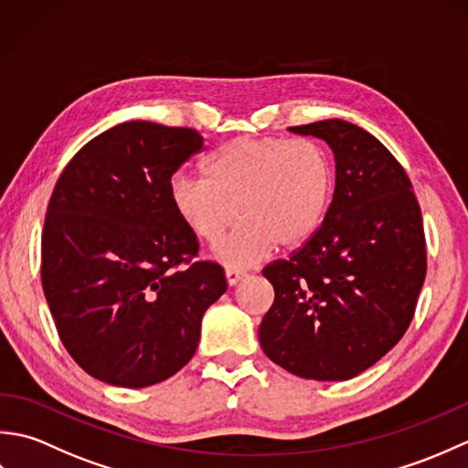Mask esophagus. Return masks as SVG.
Here are the masks:
<instances>
[{"mask_svg": "<svg viewBox=\"0 0 468 468\" xmlns=\"http://www.w3.org/2000/svg\"><path fill=\"white\" fill-rule=\"evenodd\" d=\"M225 275H227V283L229 285H237L241 280H245L247 277V271L243 270H237V267H227L225 270Z\"/></svg>", "mask_w": 468, "mask_h": 468, "instance_id": "esophagus-1", "label": "esophagus"}]
</instances>
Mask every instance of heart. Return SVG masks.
<instances>
[{"label":"heart","mask_w":468,"mask_h":468,"mask_svg":"<svg viewBox=\"0 0 468 468\" xmlns=\"http://www.w3.org/2000/svg\"><path fill=\"white\" fill-rule=\"evenodd\" d=\"M334 186V163L322 144L241 136L208 158L205 176L176 175L168 195L185 227L208 245L239 215L243 221L217 251L231 265H251L275 243L312 239L330 211Z\"/></svg>","instance_id":"obj_1"}]
</instances>
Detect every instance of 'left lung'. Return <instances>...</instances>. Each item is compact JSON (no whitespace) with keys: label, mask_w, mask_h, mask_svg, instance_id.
I'll list each match as a JSON object with an SVG mask.
<instances>
[{"label":"left lung","mask_w":468,"mask_h":468,"mask_svg":"<svg viewBox=\"0 0 468 468\" xmlns=\"http://www.w3.org/2000/svg\"><path fill=\"white\" fill-rule=\"evenodd\" d=\"M292 133L322 138L335 161L325 221L287 261L263 270L275 300L260 325L271 362L307 380H350L400 342L426 275L422 213L392 153L332 118Z\"/></svg>","instance_id":"obj_1"}]
</instances>
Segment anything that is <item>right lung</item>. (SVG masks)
Instances as JSON below:
<instances>
[{"instance_id":"right-lung-1","label":"right lung","mask_w":468,"mask_h":468,"mask_svg":"<svg viewBox=\"0 0 468 468\" xmlns=\"http://www.w3.org/2000/svg\"><path fill=\"white\" fill-rule=\"evenodd\" d=\"M203 148L193 128L116 124L76 153L49 198L42 285L68 354L92 378L144 388L191 360L221 265L195 261L171 176ZM185 262L187 267L177 270Z\"/></svg>"}]
</instances>
